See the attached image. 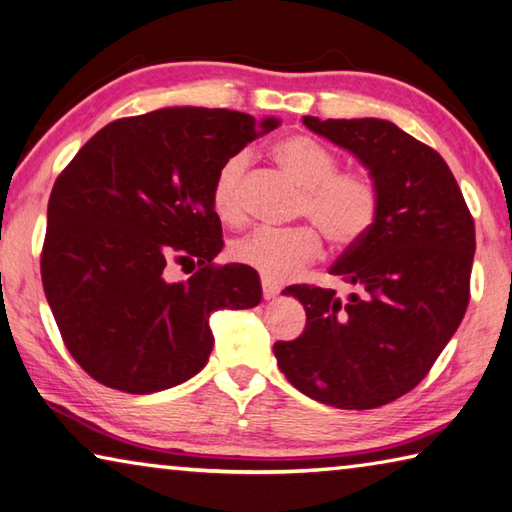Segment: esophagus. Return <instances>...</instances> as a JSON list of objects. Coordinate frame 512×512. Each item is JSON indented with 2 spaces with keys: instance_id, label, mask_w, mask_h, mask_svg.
Returning a JSON list of instances; mask_svg holds the SVG:
<instances>
[{
  "instance_id": "34e87169",
  "label": "esophagus",
  "mask_w": 512,
  "mask_h": 512,
  "mask_svg": "<svg viewBox=\"0 0 512 512\" xmlns=\"http://www.w3.org/2000/svg\"><path fill=\"white\" fill-rule=\"evenodd\" d=\"M262 293H264V300H273V297L280 293V286L271 280H266V277H262Z\"/></svg>"
}]
</instances>
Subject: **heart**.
<instances>
[{
    "mask_svg": "<svg viewBox=\"0 0 512 512\" xmlns=\"http://www.w3.org/2000/svg\"><path fill=\"white\" fill-rule=\"evenodd\" d=\"M277 165L304 188L297 215L311 219L333 248L345 250L374 228L380 210V194L365 172L338 170V159L329 147L311 136L293 134L273 147ZM248 154H232L221 163L212 181V210L224 224L244 219V176ZM315 227V228H316ZM314 228V229H315ZM312 226L286 230L257 228L232 241L230 257L253 268L271 282H282L320 255L322 237Z\"/></svg>",
    "mask_w": 512,
    "mask_h": 512,
    "instance_id": "1",
    "label": "heart"
}]
</instances>
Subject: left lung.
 Listing matches in <instances>:
<instances>
[{"label":"left lung","instance_id":"8db88e82","mask_svg":"<svg viewBox=\"0 0 512 512\" xmlns=\"http://www.w3.org/2000/svg\"><path fill=\"white\" fill-rule=\"evenodd\" d=\"M311 132L349 150L380 194L374 228L331 275L353 286H288L304 304L300 338L275 342L288 383L340 410H374L414 389L459 329L470 300L475 221L439 152L389 120H320Z\"/></svg>","mask_w":512,"mask_h":512}]
</instances>
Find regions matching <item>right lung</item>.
Instances as JSON below:
<instances>
[{
  "label": "right lung",
  "instance_id": "obj_1",
  "mask_svg": "<svg viewBox=\"0 0 512 512\" xmlns=\"http://www.w3.org/2000/svg\"><path fill=\"white\" fill-rule=\"evenodd\" d=\"M280 125L230 109L167 107L120 118L82 145L46 210L42 284L64 345L127 394L181 385L206 367L210 315L262 300L259 275L217 266L210 192L219 167ZM172 261L198 266L167 283Z\"/></svg>",
  "mask_w": 512,
  "mask_h": 512
}]
</instances>
